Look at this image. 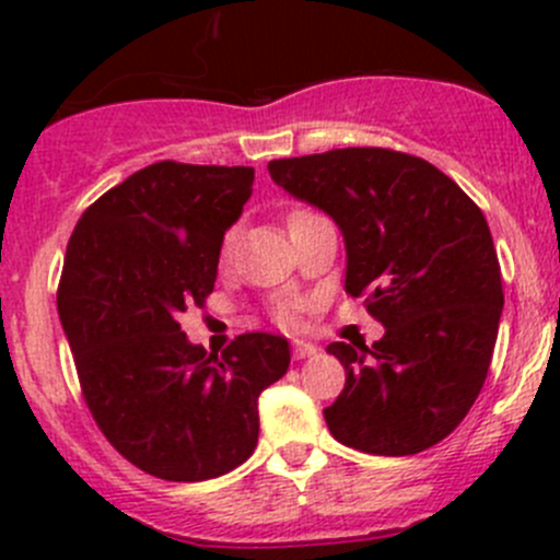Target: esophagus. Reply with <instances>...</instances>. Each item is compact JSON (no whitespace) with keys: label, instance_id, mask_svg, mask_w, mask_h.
I'll list each match as a JSON object with an SVG mask.
<instances>
[{"label":"esophagus","instance_id":"1","mask_svg":"<svg viewBox=\"0 0 560 560\" xmlns=\"http://www.w3.org/2000/svg\"><path fill=\"white\" fill-rule=\"evenodd\" d=\"M316 354V347L312 341H292V358L303 360V358H312Z\"/></svg>","mask_w":560,"mask_h":560}]
</instances>
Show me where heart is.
<instances>
[{
    "label": "heart",
    "mask_w": 560,
    "mask_h": 560,
    "mask_svg": "<svg viewBox=\"0 0 560 560\" xmlns=\"http://www.w3.org/2000/svg\"><path fill=\"white\" fill-rule=\"evenodd\" d=\"M308 213H314V211L298 208V211H292L290 217H287V224L292 228V224H298L301 219H306ZM233 244H235V230H230V233L224 235V241H222V257H228V254L233 252ZM301 308H303V301H301V298H295V295H279L273 301V316L281 322V325H292V322L298 319V314H301Z\"/></svg>",
    "instance_id": "obj_1"
}]
</instances>
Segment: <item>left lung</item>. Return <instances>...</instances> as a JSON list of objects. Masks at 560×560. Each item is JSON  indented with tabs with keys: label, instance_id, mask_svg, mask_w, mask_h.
I'll list each match as a JSON object with an SVG mask.
<instances>
[{
	"label": "left lung",
	"instance_id": "obj_1",
	"mask_svg": "<svg viewBox=\"0 0 560 560\" xmlns=\"http://www.w3.org/2000/svg\"><path fill=\"white\" fill-rule=\"evenodd\" d=\"M270 178L336 219L347 292L385 336L336 341L347 371L325 409L332 436L371 455H415L447 439L488 376L504 290L477 202L431 162L393 149H332L268 162Z\"/></svg>",
	"mask_w": 560,
	"mask_h": 560
}]
</instances>
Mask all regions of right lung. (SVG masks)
Listing matches in <instances>:
<instances>
[{"label": "right lung", "mask_w": 560, "mask_h": 560, "mask_svg": "<svg viewBox=\"0 0 560 560\" xmlns=\"http://www.w3.org/2000/svg\"><path fill=\"white\" fill-rule=\"evenodd\" d=\"M254 167L156 162L83 211L61 268V327L83 400L132 466L171 482L222 477L259 436V395L290 369L287 338L244 332L222 354L186 341Z\"/></svg>", "instance_id": "right-lung-1"}]
</instances>
